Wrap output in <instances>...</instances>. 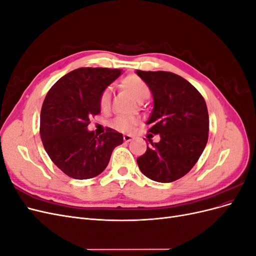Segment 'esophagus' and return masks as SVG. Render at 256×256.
Returning <instances> with one entry per match:
<instances>
[{"label":"esophagus","instance_id":"obj_1","mask_svg":"<svg viewBox=\"0 0 256 256\" xmlns=\"http://www.w3.org/2000/svg\"><path fill=\"white\" fill-rule=\"evenodd\" d=\"M132 136H131L130 134H124V141H125L126 143H128V142H130L131 140H132Z\"/></svg>","mask_w":256,"mask_h":256}]
</instances>
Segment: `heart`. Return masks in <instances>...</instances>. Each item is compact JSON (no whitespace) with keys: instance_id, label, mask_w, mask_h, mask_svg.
<instances>
[{"instance_id":"b5f03b06","label":"heart","mask_w":256,"mask_h":256,"mask_svg":"<svg viewBox=\"0 0 256 256\" xmlns=\"http://www.w3.org/2000/svg\"><path fill=\"white\" fill-rule=\"evenodd\" d=\"M122 86L127 90L138 102H143L150 96V88L142 78L136 74L127 76L126 78L122 80ZM111 100V88H106L100 92L99 96V106L102 109L106 110L110 104ZM136 124V120L129 118L125 115H118L113 118L110 122V126L122 132H129L132 130L134 126Z\"/></svg>"}]
</instances>
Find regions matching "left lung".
<instances>
[{
    "instance_id": "left-lung-1",
    "label": "left lung",
    "mask_w": 256,
    "mask_h": 256,
    "mask_svg": "<svg viewBox=\"0 0 256 256\" xmlns=\"http://www.w3.org/2000/svg\"><path fill=\"white\" fill-rule=\"evenodd\" d=\"M150 88L154 109L148 132L160 141L147 145L136 159L141 172L158 182H172L194 166L208 140L209 118L200 92L180 76L168 72L136 70Z\"/></svg>"
}]
</instances>
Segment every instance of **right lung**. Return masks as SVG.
Instances as JSON below:
<instances>
[{
  "label": "right lung",
  "instance_id": "1",
  "mask_svg": "<svg viewBox=\"0 0 256 256\" xmlns=\"http://www.w3.org/2000/svg\"><path fill=\"white\" fill-rule=\"evenodd\" d=\"M120 74V69H74L56 81L44 100L42 141L53 164L69 177L88 180L102 173L124 141L111 128L99 136L88 130L90 118L100 113V92Z\"/></svg>",
  "mask_w": 256,
  "mask_h": 256
}]
</instances>
